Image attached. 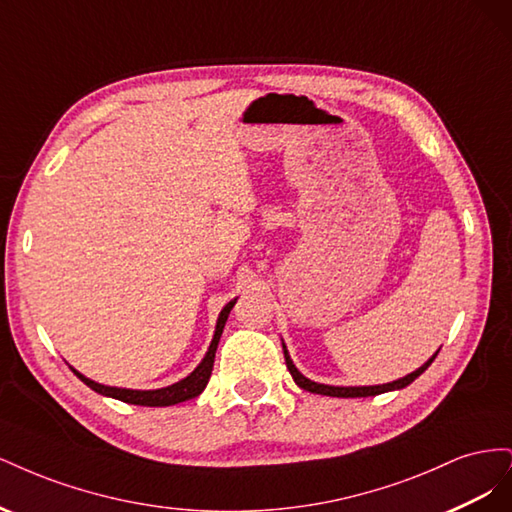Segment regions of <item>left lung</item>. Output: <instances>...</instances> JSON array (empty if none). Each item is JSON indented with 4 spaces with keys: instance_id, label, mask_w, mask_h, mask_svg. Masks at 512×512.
I'll use <instances>...</instances> for the list:
<instances>
[{
    "instance_id": "obj_1",
    "label": "left lung",
    "mask_w": 512,
    "mask_h": 512,
    "mask_svg": "<svg viewBox=\"0 0 512 512\" xmlns=\"http://www.w3.org/2000/svg\"><path fill=\"white\" fill-rule=\"evenodd\" d=\"M438 352L431 356V359L423 365L418 367L416 371H412V374H408L406 378L401 380H395V382H389V384H382V386H329V384H318V382H312L307 380L303 374H299V369L292 365L290 356L286 352V346H284V359H286V367L292 374L294 382H297L303 391H309V393H316V395H329V397H369V395H380V393H386V391H395V389H404V386H408L410 382H414L418 376L423 374V371L433 363V359H436Z\"/></svg>"
}]
</instances>
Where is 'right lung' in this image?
<instances>
[{"label": "right lung", "instance_id": "add662e5", "mask_svg": "<svg viewBox=\"0 0 512 512\" xmlns=\"http://www.w3.org/2000/svg\"><path fill=\"white\" fill-rule=\"evenodd\" d=\"M232 305H235V301H230V303L222 309V314H220V318H218V327H215L213 342H211V346H209V352L205 354L203 363H200L188 378H183L181 382H177V384H173V386H166V389H158V391L115 389V386H104V384H98V382H94V380H89V378L81 376L76 369H72V371L89 386V389H94L96 393L106 395V397H113V399H119V401H126V404H134V406L162 408V406H175V404H181V401L194 399V397H198L200 393L205 391V386H207V382H209V378H211V369H213V361H215V350H218L220 337H222V331H224V324H226V320H228V314H230Z\"/></svg>", "mask_w": 512, "mask_h": 512}]
</instances>
